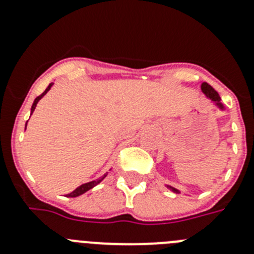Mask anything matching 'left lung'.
Segmentation results:
<instances>
[{"mask_svg": "<svg viewBox=\"0 0 254 254\" xmlns=\"http://www.w3.org/2000/svg\"><path fill=\"white\" fill-rule=\"evenodd\" d=\"M201 90H202V93L205 94L206 98H208V99L211 100V103L215 105V107H217L220 109V111H225V107H224V104L221 103V98L219 96V94H217V91L215 90L214 87L211 86V85H208L207 82H202L201 84ZM167 187L169 188L172 192H174V193H181L177 188L172 187V186H168Z\"/></svg>", "mask_w": 254, "mask_h": 254, "instance_id": "left-lung-1", "label": "left lung"}]
</instances>
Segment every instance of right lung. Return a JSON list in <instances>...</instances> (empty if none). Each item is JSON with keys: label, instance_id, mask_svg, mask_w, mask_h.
<instances>
[{"label": "right lung", "instance_id": "obj_1", "mask_svg": "<svg viewBox=\"0 0 254 254\" xmlns=\"http://www.w3.org/2000/svg\"><path fill=\"white\" fill-rule=\"evenodd\" d=\"M52 86H53V82H51V84L48 85V87H47L46 90H44V93L42 94V95H39V96H37V98H35L34 103H33V105H31L30 116H31V114H33V112L35 111V107H37L38 102H39V100L42 99V98H43V96L46 95V94L48 93L49 90H51V87H52ZM26 123H28V122H26ZM25 129H26V125H25ZM105 177H107V174H104V176H103V177H100V178L95 179V181H91V182H87V183H84V185H81V186H80V187H77V188H76V190H73V192H71V193H68V194H67V197H78V196H81V194H84L85 192H87V190H90L91 188H94V187H95L96 185H99L100 182H102L103 179L105 178Z\"/></svg>", "mask_w": 254, "mask_h": 254}]
</instances>
